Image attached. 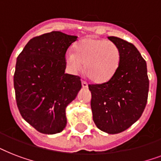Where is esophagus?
I'll return each mask as SVG.
<instances>
[{
  "instance_id": "esophagus-1",
  "label": "esophagus",
  "mask_w": 161,
  "mask_h": 161,
  "mask_svg": "<svg viewBox=\"0 0 161 161\" xmlns=\"http://www.w3.org/2000/svg\"><path fill=\"white\" fill-rule=\"evenodd\" d=\"M82 86H83V88H88V83H86L85 81L82 80Z\"/></svg>"
}]
</instances>
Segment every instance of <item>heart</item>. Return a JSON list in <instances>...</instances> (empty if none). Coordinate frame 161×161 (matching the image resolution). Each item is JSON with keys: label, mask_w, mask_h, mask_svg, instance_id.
Instances as JSON below:
<instances>
[{"label": "heart", "mask_w": 161, "mask_h": 161, "mask_svg": "<svg viewBox=\"0 0 161 161\" xmlns=\"http://www.w3.org/2000/svg\"><path fill=\"white\" fill-rule=\"evenodd\" d=\"M121 52L114 42L86 37L74 46L73 53L66 55V63L73 73L84 65V73L90 80L102 83L114 76L119 67Z\"/></svg>", "instance_id": "obj_1"}]
</instances>
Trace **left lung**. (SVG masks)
I'll return each instance as SVG.
<instances>
[{
    "label": "left lung",
    "mask_w": 161,
    "mask_h": 161,
    "mask_svg": "<svg viewBox=\"0 0 161 161\" xmlns=\"http://www.w3.org/2000/svg\"><path fill=\"white\" fill-rule=\"evenodd\" d=\"M108 38L121 52L119 67L111 79L88 84L96 126L108 134H119L142 115L147 103L149 78L146 62L132 43L116 36Z\"/></svg>",
    "instance_id": "1"
}]
</instances>
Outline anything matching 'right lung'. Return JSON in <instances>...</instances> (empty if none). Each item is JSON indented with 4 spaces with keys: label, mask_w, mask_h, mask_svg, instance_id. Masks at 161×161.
Here are the masks:
<instances>
[{
    "label": "right lung",
    "mask_w": 161,
    "mask_h": 161,
    "mask_svg": "<svg viewBox=\"0 0 161 161\" xmlns=\"http://www.w3.org/2000/svg\"><path fill=\"white\" fill-rule=\"evenodd\" d=\"M78 36L52 31L35 36L16 59L14 88L19 112L38 132L53 135L67 125L66 107L82 88L80 77L65 73V55Z\"/></svg>",
    "instance_id": "1"
}]
</instances>
